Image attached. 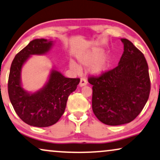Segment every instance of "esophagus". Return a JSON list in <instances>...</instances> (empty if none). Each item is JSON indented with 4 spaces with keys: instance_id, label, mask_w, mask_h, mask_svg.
<instances>
[{
    "instance_id": "obj_1",
    "label": "esophagus",
    "mask_w": 160,
    "mask_h": 160,
    "mask_svg": "<svg viewBox=\"0 0 160 160\" xmlns=\"http://www.w3.org/2000/svg\"><path fill=\"white\" fill-rule=\"evenodd\" d=\"M87 84H88V82H87V80H86L85 78H81V79H80V83H79V86L80 87L85 86Z\"/></svg>"
}]
</instances>
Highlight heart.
I'll return each mask as SVG.
<instances>
[{
  "label": "heart",
  "instance_id": "obj_1",
  "mask_svg": "<svg viewBox=\"0 0 160 160\" xmlns=\"http://www.w3.org/2000/svg\"><path fill=\"white\" fill-rule=\"evenodd\" d=\"M103 50L100 49H93L88 52L82 53L77 56V58L79 63L83 66H90L95 63L92 66V71L94 73H102L108 68L110 65V58L108 56H102ZM70 67L72 68L78 69V66L73 62H70Z\"/></svg>",
  "mask_w": 160,
  "mask_h": 160
}]
</instances>
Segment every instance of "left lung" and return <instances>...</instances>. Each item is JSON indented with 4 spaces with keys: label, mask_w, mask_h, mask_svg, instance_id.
Listing matches in <instances>:
<instances>
[{
    "label": "left lung",
    "mask_w": 160,
    "mask_h": 160,
    "mask_svg": "<svg viewBox=\"0 0 160 160\" xmlns=\"http://www.w3.org/2000/svg\"><path fill=\"white\" fill-rule=\"evenodd\" d=\"M121 41L124 52L119 65L88 78L92 85V111L108 125H123L135 119L151 91L148 66L143 53L128 39Z\"/></svg>",
    "instance_id": "left-lung-1"
}]
</instances>
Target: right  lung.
I'll return each instance as SVG.
<instances>
[{"instance_id": "1", "label": "right lung", "mask_w": 160, "mask_h": 160, "mask_svg": "<svg viewBox=\"0 0 160 160\" xmlns=\"http://www.w3.org/2000/svg\"><path fill=\"white\" fill-rule=\"evenodd\" d=\"M52 41L35 39L21 50L12 62L8 93L15 113L27 125L49 127L58 121L64 114L68 96L75 91L80 78H66L61 72L52 70L47 85L40 91L28 93L21 84L22 65L30 55L44 54L50 49Z\"/></svg>"}]
</instances>
